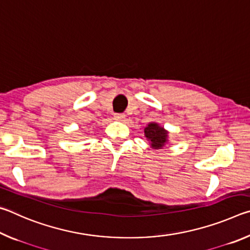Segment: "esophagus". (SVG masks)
<instances>
[{
  "instance_id": "esophagus-1",
  "label": "esophagus",
  "mask_w": 250,
  "mask_h": 250,
  "mask_svg": "<svg viewBox=\"0 0 250 250\" xmlns=\"http://www.w3.org/2000/svg\"><path fill=\"white\" fill-rule=\"evenodd\" d=\"M115 119L118 120V121H122L125 118V116L124 115V113H115Z\"/></svg>"
}]
</instances>
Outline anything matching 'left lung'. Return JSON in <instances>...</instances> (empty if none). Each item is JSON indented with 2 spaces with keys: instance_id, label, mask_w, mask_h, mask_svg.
Listing matches in <instances>:
<instances>
[{
  "instance_id": "1",
  "label": "left lung",
  "mask_w": 250,
  "mask_h": 250,
  "mask_svg": "<svg viewBox=\"0 0 250 250\" xmlns=\"http://www.w3.org/2000/svg\"><path fill=\"white\" fill-rule=\"evenodd\" d=\"M167 131L155 122H150L145 128V135L150 141V146L153 149H162L167 145Z\"/></svg>"
}]
</instances>
